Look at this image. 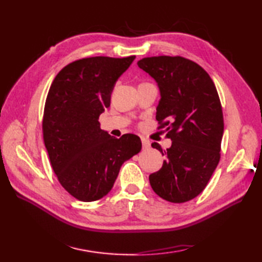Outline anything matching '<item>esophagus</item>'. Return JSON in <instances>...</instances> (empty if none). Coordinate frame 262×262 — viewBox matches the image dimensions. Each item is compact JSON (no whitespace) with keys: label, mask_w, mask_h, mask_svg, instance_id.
Returning a JSON list of instances; mask_svg holds the SVG:
<instances>
[{"label":"esophagus","mask_w":262,"mask_h":262,"mask_svg":"<svg viewBox=\"0 0 262 262\" xmlns=\"http://www.w3.org/2000/svg\"><path fill=\"white\" fill-rule=\"evenodd\" d=\"M142 145H143V148H148L149 147V141H147L146 138H142Z\"/></svg>","instance_id":"obj_1"}]
</instances>
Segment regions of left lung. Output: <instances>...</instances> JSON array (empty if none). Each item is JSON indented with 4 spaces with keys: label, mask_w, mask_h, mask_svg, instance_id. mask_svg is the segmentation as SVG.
<instances>
[{
    "label": "left lung",
    "mask_w": 262,
    "mask_h": 262,
    "mask_svg": "<svg viewBox=\"0 0 262 262\" xmlns=\"http://www.w3.org/2000/svg\"><path fill=\"white\" fill-rule=\"evenodd\" d=\"M137 65L158 83V129L165 128L172 141L166 149L152 144L166 159L149 183L161 198L186 203L204 190L220 162L224 119L219 93L207 72L188 58L153 56Z\"/></svg>",
    "instance_id": "obj_1"
}]
</instances>
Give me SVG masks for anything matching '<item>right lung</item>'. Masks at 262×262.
<instances>
[{
  "label": "right lung",
  "mask_w": 262,
  "mask_h": 262,
  "mask_svg": "<svg viewBox=\"0 0 262 262\" xmlns=\"http://www.w3.org/2000/svg\"><path fill=\"white\" fill-rule=\"evenodd\" d=\"M135 56L74 60L59 71L46 98L42 137L60 185L81 202L104 197L120 166L141 151L140 137L110 136L99 116L110 105L117 80Z\"/></svg>",
  "instance_id": "1"
}]
</instances>
